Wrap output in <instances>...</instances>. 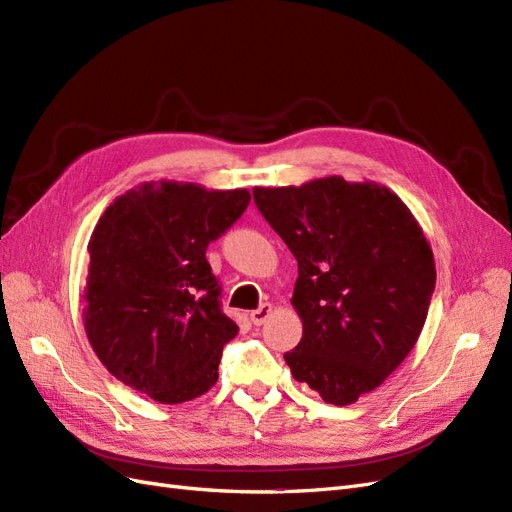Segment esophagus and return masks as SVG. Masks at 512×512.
<instances>
[{"label":"esophagus","instance_id":"esophagus-1","mask_svg":"<svg viewBox=\"0 0 512 512\" xmlns=\"http://www.w3.org/2000/svg\"><path fill=\"white\" fill-rule=\"evenodd\" d=\"M273 313V307L269 305V303H264V305H260L258 309H254L252 313H250V317H252V322L256 324V326H262L264 322H267V317Z\"/></svg>","mask_w":512,"mask_h":512}]
</instances>
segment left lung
I'll return each instance as SVG.
<instances>
[{
    "instance_id": "left-lung-1",
    "label": "left lung",
    "mask_w": 512,
    "mask_h": 512,
    "mask_svg": "<svg viewBox=\"0 0 512 512\" xmlns=\"http://www.w3.org/2000/svg\"><path fill=\"white\" fill-rule=\"evenodd\" d=\"M254 201L298 262L292 305L303 339L292 377L345 407L373 392L415 347L436 284L430 243L390 188L341 175L254 188Z\"/></svg>"
}]
</instances>
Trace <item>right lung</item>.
<instances>
[{
	"mask_svg": "<svg viewBox=\"0 0 512 512\" xmlns=\"http://www.w3.org/2000/svg\"><path fill=\"white\" fill-rule=\"evenodd\" d=\"M250 192L146 182L103 211L88 241L84 330L101 364L161 404L218 381L239 326L220 309L205 250L233 226Z\"/></svg>",
	"mask_w": 512,
	"mask_h": 512,
	"instance_id": "right-lung-1",
	"label": "right lung"
}]
</instances>
